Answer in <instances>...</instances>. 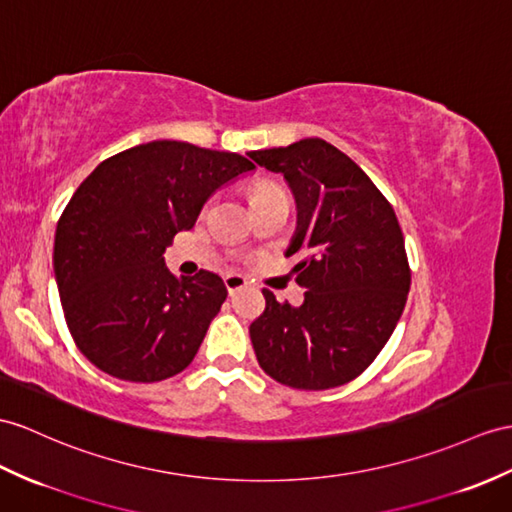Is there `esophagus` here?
Instances as JSON below:
<instances>
[{
  "label": "esophagus",
  "mask_w": 512,
  "mask_h": 512,
  "mask_svg": "<svg viewBox=\"0 0 512 512\" xmlns=\"http://www.w3.org/2000/svg\"><path fill=\"white\" fill-rule=\"evenodd\" d=\"M223 284H226L228 293H234L243 289V286H247V280L243 276H239V273H228V276H223Z\"/></svg>",
  "instance_id": "esophagus-1"
}]
</instances>
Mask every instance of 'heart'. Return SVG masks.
Returning a JSON list of instances; mask_svg holds the SVG:
<instances>
[{"label":"heart","instance_id":"heart-1","mask_svg":"<svg viewBox=\"0 0 512 512\" xmlns=\"http://www.w3.org/2000/svg\"><path fill=\"white\" fill-rule=\"evenodd\" d=\"M280 193H284V191L280 189V186L263 182V184H258L256 189H254V202H256V199H263V197H269V195H280ZM284 195H286V193H284Z\"/></svg>","mask_w":512,"mask_h":512}]
</instances>
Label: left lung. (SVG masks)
Masks as SVG:
<instances>
[{"instance_id": "8db88e82", "label": "left lung", "mask_w": 512, "mask_h": 512, "mask_svg": "<svg viewBox=\"0 0 512 512\" xmlns=\"http://www.w3.org/2000/svg\"><path fill=\"white\" fill-rule=\"evenodd\" d=\"M282 173L297 202L295 282L304 304L278 302L269 289L249 336L267 376L304 391L352 382L389 341L410 289L404 234L378 186L323 139L249 152Z\"/></svg>"}]
</instances>
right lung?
<instances>
[{
  "mask_svg": "<svg viewBox=\"0 0 512 512\" xmlns=\"http://www.w3.org/2000/svg\"><path fill=\"white\" fill-rule=\"evenodd\" d=\"M254 162L152 141L99 162L62 210L54 273L78 350L108 376L160 382L191 365L228 291L217 273L176 278L162 252L206 199Z\"/></svg>",
  "mask_w": 512,
  "mask_h": 512,
  "instance_id": "right-lung-1",
  "label": "right lung"
}]
</instances>
